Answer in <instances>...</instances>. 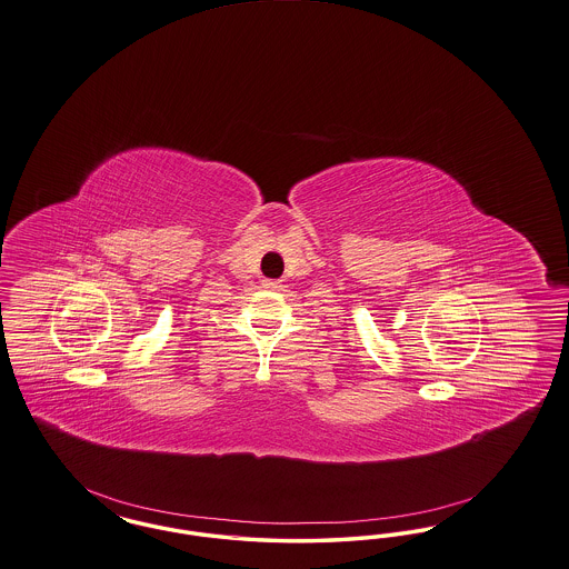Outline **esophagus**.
Segmentation results:
<instances>
[{
    "label": "esophagus",
    "instance_id": "1",
    "mask_svg": "<svg viewBox=\"0 0 569 569\" xmlns=\"http://www.w3.org/2000/svg\"><path fill=\"white\" fill-rule=\"evenodd\" d=\"M262 288H267V290H281L283 283H281L279 279H264V281H262Z\"/></svg>",
    "mask_w": 569,
    "mask_h": 569
}]
</instances>
